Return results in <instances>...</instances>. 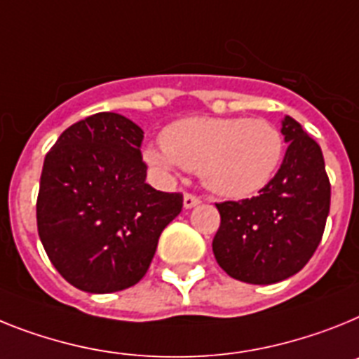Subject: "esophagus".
I'll return each mask as SVG.
<instances>
[{
	"label": "esophagus",
	"mask_w": 359,
	"mask_h": 359,
	"mask_svg": "<svg viewBox=\"0 0 359 359\" xmlns=\"http://www.w3.org/2000/svg\"><path fill=\"white\" fill-rule=\"evenodd\" d=\"M198 203H201V198H198L197 195H194V194H186L184 195V208H186V210L197 206Z\"/></svg>",
	"instance_id": "esophagus-1"
}]
</instances>
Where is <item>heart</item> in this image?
<instances>
[{"label": "heart", "mask_w": 359, "mask_h": 359, "mask_svg": "<svg viewBox=\"0 0 359 359\" xmlns=\"http://www.w3.org/2000/svg\"><path fill=\"white\" fill-rule=\"evenodd\" d=\"M144 156L156 171H198L208 189L245 197L273 177L283 137L266 120L186 118L171 123L162 133V146L147 147Z\"/></svg>", "instance_id": "b5f03b06"}]
</instances>
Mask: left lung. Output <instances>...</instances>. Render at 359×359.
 Listing matches in <instances>:
<instances>
[{"label": "left lung", "instance_id": "obj_1", "mask_svg": "<svg viewBox=\"0 0 359 359\" xmlns=\"http://www.w3.org/2000/svg\"><path fill=\"white\" fill-rule=\"evenodd\" d=\"M281 133L287 153L259 195L215 204L221 226L213 255L228 276L252 285H272L299 272L321 243L330 210L319 144L292 116H285Z\"/></svg>", "mask_w": 359, "mask_h": 359}]
</instances>
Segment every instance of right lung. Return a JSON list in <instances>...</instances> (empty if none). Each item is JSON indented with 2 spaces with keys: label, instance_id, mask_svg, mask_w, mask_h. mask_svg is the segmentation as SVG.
Listing matches in <instances>:
<instances>
[{
  "label": "right lung",
  "instance_id": "obj_1",
  "mask_svg": "<svg viewBox=\"0 0 359 359\" xmlns=\"http://www.w3.org/2000/svg\"><path fill=\"white\" fill-rule=\"evenodd\" d=\"M144 131L116 113L72 123L47 153L36 201L41 245L60 276L91 294L137 285L182 194L146 182Z\"/></svg>",
  "mask_w": 359,
  "mask_h": 359
}]
</instances>
